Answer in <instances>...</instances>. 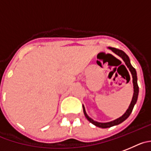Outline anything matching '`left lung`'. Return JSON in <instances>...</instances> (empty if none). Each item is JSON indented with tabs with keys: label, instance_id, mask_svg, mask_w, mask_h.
Here are the masks:
<instances>
[{
	"label": "left lung",
	"instance_id": "8db88e82",
	"mask_svg": "<svg viewBox=\"0 0 151 151\" xmlns=\"http://www.w3.org/2000/svg\"><path fill=\"white\" fill-rule=\"evenodd\" d=\"M110 50H112V51H113L115 54H117L118 56H119L122 60H124V62L125 63L126 65L127 66V68H129V71L131 72V74H132V77H133V98H132V101H131L130 104L129 106V108L127 109V110L126 111L124 114L122 115L120 118H117L115 120L112 121V122H106V123H101V122H98L94 121L93 119H91L90 117H88V115L86 114V112L85 107L83 106V112L84 115H85L86 118L91 122V124H93L95 126L101 128H108L111 127L112 126H115V125H118L119 124L122 123L123 122H124L127 118L129 116V115L131 114L132 111H133V107H134L135 104H136V101H137L138 99V95H139V86H138L137 83V74H136V69L132 66V65L130 64V61H129V56L122 50H119V49L115 48V47H109Z\"/></svg>",
	"mask_w": 151,
	"mask_h": 151
}]
</instances>
